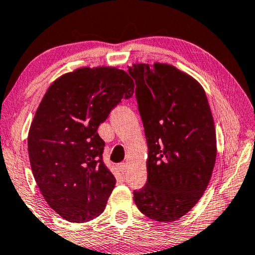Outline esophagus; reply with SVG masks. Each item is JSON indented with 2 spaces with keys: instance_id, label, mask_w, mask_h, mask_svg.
I'll use <instances>...</instances> for the list:
<instances>
[{
  "instance_id": "1",
  "label": "esophagus",
  "mask_w": 255,
  "mask_h": 255,
  "mask_svg": "<svg viewBox=\"0 0 255 255\" xmlns=\"http://www.w3.org/2000/svg\"><path fill=\"white\" fill-rule=\"evenodd\" d=\"M117 168H118V170H120V172L122 173V174H124L125 172H127V168H128V166H127V163H120V165L117 166Z\"/></svg>"
}]
</instances>
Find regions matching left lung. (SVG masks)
Segmentation results:
<instances>
[{"label":"left lung","instance_id":"obj_1","mask_svg":"<svg viewBox=\"0 0 255 255\" xmlns=\"http://www.w3.org/2000/svg\"><path fill=\"white\" fill-rule=\"evenodd\" d=\"M147 141V181L133 190L139 210L174 222L200 201L216 161V132L200 83L174 66L128 67Z\"/></svg>","mask_w":255,"mask_h":255}]
</instances>
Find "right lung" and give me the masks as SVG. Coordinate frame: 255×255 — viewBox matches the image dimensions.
I'll return each instance as SVG.
<instances>
[{
  "label": "right lung",
  "instance_id": "obj_1",
  "mask_svg": "<svg viewBox=\"0 0 255 255\" xmlns=\"http://www.w3.org/2000/svg\"><path fill=\"white\" fill-rule=\"evenodd\" d=\"M133 87L122 69L85 67L55 80L41 100L27 138L31 169L45 201L66 221L89 222L106 209L116 179L97 128Z\"/></svg>",
  "mask_w": 255,
  "mask_h": 255
}]
</instances>
